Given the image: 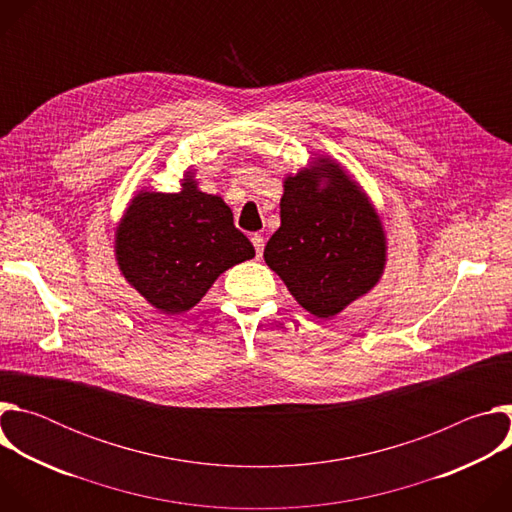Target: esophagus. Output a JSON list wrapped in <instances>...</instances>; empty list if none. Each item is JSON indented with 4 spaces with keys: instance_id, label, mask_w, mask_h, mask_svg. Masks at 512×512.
<instances>
[{
    "instance_id": "obj_1",
    "label": "esophagus",
    "mask_w": 512,
    "mask_h": 512,
    "mask_svg": "<svg viewBox=\"0 0 512 512\" xmlns=\"http://www.w3.org/2000/svg\"><path fill=\"white\" fill-rule=\"evenodd\" d=\"M251 241H253L255 251H257V257H261V255H263V247H265V239H263V235L255 233V235L251 237Z\"/></svg>"
}]
</instances>
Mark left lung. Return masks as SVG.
<instances>
[{"label": "left lung", "instance_id": "obj_1", "mask_svg": "<svg viewBox=\"0 0 512 512\" xmlns=\"http://www.w3.org/2000/svg\"><path fill=\"white\" fill-rule=\"evenodd\" d=\"M263 257L310 314L330 320L381 281L387 235L369 194L330 156L287 174Z\"/></svg>", "mask_w": 512, "mask_h": 512}]
</instances>
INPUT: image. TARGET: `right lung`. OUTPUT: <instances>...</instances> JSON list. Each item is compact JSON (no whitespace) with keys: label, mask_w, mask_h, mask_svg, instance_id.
I'll return each instance as SVG.
<instances>
[{"label":"right lung","mask_w":512,"mask_h":512,"mask_svg":"<svg viewBox=\"0 0 512 512\" xmlns=\"http://www.w3.org/2000/svg\"><path fill=\"white\" fill-rule=\"evenodd\" d=\"M255 257L227 202L198 188L186 170L180 192L137 190L115 229V261L125 281L158 312L194 308L227 269Z\"/></svg>","instance_id":"1"}]
</instances>
